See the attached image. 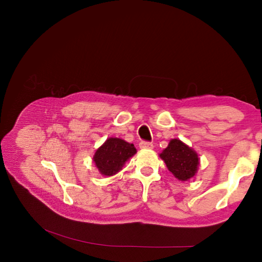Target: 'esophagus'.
Wrapping results in <instances>:
<instances>
[{"mask_svg": "<svg viewBox=\"0 0 262 262\" xmlns=\"http://www.w3.org/2000/svg\"><path fill=\"white\" fill-rule=\"evenodd\" d=\"M139 147L142 149L145 148H153V143L152 142H148V141H141L139 143Z\"/></svg>", "mask_w": 262, "mask_h": 262, "instance_id": "obj_1", "label": "esophagus"}]
</instances>
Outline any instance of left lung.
Returning <instances> with one entry per match:
<instances>
[{"label": "left lung", "instance_id": "8db88e82", "mask_svg": "<svg viewBox=\"0 0 262 262\" xmlns=\"http://www.w3.org/2000/svg\"><path fill=\"white\" fill-rule=\"evenodd\" d=\"M160 157L166 162L169 171L180 181L190 180L198 171V154L181 140L172 139Z\"/></svg>", "mask_w": 262, "mask_h": 262}]
</instances>
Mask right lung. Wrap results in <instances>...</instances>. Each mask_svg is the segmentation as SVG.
<instances>
[{"label":"right lung","mask_w":262,"mask_h":262,"mask_svg":"<svg viewBox=\"0 0 262 262\" xmlns=\"http://www.w3.org/2000/svg\"><path fill=\"white\" fill-rule=\"evenodd\" d=\"M136 152L134 144L119 138H109L96 149L93 160L101 174L112 176L119 172L125 161Z\"/></svg>","instance_id":"right-lung-1"}]
</instances>
